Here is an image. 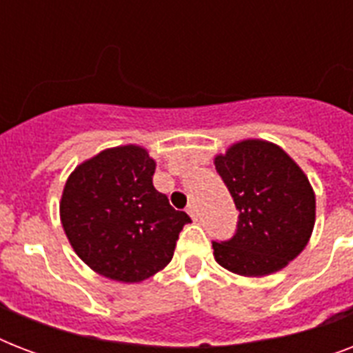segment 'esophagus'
<instances>
[{"instance_id":"obj_1","label":"esophagus","mask_w":353,"mask_h":353,"mask_svg":"<svg viewBox=\"0 0 353 353\" xmlns=\"http://www.w3.org/2000/svg\"><path fill=\"white\" fill-rule=\"evenodd\" d=\"M187 212H188V216L192 218V220H198V207H196V203L188 205Z\"/></svg>"}]
</instances>
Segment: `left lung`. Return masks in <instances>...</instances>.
I'll return each instance as SVG.
<instances>
[{
	"label": "left lung",
	"mask_w": 353,
	"mask_h": 353,
	"mask_svg": "<svg viewBox=\"0 0 353 353\" xmlns=\"http://www.w3.org/2000/svg\"><path fill=\"white\" fill-rule=\"evenodd\" d=\"M238 214L229 241L212 243L216 262L240 276H265L295 260L315 227V192L301 166L263 139L232 143L214 157Z\"/></svg>",
	"instance_id": "obj_1"
}]
</instances>
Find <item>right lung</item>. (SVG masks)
<instances>
[{
  "instance_id": "right-lung-1",
  "label": "right lung",
  "mask_w": 353,
  "mask_h": 353,
  "mask_svg": "<svg viewBox=\"0 0 353 353\" xmlns=\"http://www.w3.org/2000/svg\"><path fill=\"white\" fill-rule=\"evenodd\" d=\"M155 159L139 144L99 152L63 185L60 221L69 243L95 273L137 284L170 263L187 212L154 187Z\"/></svg>"
}]
</instances>
